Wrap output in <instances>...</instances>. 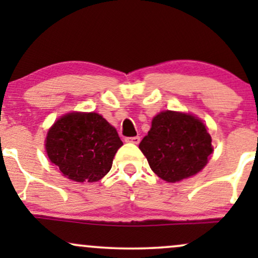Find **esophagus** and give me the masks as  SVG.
Listing matches in <instances>:
<instances>
[{
	"label": "esophagus",
	"instance_id": "1",
	"mask_svg": "<svg viewBox=\"0 0 258 258\" xmlns=\"http://www.w3.org/2000/svg\"><path fill=\"white\" fill-rule=\"evenodd\" d=\"M125 142L132 144H138L139 142H141V137H139V136H136V137H127L125 138Z\"/></svg>",
	"mask_w": 258,
	"mask_h": 258
}]
</instances>
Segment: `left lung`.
I'll use <instances>...</instances> for the list:
<instances>
[{"label":"left lung","instance_id":"left-lung-1","mask_svg":"<svg viewBox=\"0 0 258 258\" xmlns=\"http://www.w3.org/2000/svg\"><path fill=\"white\" fill-rule=\"evenodd\" d=\"M139 149L154 173L174 183L200 172L214 148L203 121L190 114L166 110L154 117Z\"/></svg>","mask_w":258,"mask_h":258}]
</instances>
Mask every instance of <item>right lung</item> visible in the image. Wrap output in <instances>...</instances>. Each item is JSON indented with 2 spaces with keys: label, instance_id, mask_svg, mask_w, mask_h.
Wrapping results in <instances>:
<instances>
[{
  "label": "right lung",
  "instance_id": "obj_1",
  "mask_svg": "<svg viewBox=\"0 0 258 258\" xmlns=\"http://www.w3.org/2000/svg\"><path fill=\"white\" fill-rule=\"evenodd\" d=\"M44 142L52 164L80 183L102 179L122 146L116 130L97 112L64 115L48 130Z\"/></svg>",
  "mask_w": 258,
  "mask_h": 258
}]
</instances>
